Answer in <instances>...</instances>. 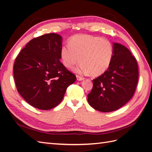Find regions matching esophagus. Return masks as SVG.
<instances>
[{"instance_id":"1","label":"esophagus","mask_w":152,"mask_h":152,"mask_svg":"<svg viewBox=\"0 0 152 152\" xmlns=\"http://www.w3.org/2000/svg\"><path fill=\"white\" fill-rule=\"evenodd\" d=\"M77 79L79 80V81H80V80H82L84 79V77H82V76L80 75H77Z\"/></svg>"}]
</instances>
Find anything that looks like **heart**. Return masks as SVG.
Segmentation results:
<instances>
[{
  "label": "heart",
  "mask_w": 152,
  "mask_h": 152,
  "mask_svg": "<svg viewBox=\"0 0 152 152\" xmlns=\"http://www.w3.org/2000/svg\"><path fill=\"white\" fill-rule=\"evenodd\" d=\"M63 65L70 68L81 63L75 71L90 73L93 76L103 74L110 66L114 54L112 43L107 39L90 35H75L60 50Z\"/></svg>",
  "instance_id": "heart-1"
}]
</instances>
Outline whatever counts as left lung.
Returning <instances> with one entry per match:
<instances>
[{"label": "left lung", "instance_id": "left-lung-1", "mask_svg": "<svg viewBox=\"0 0 152 152\" xmlns=\"http://www.w3.org/2000/svg\"><path fill=\"white\" fill-rule=\"evenodd\" d=\"M114 54L108 70L93 80V87L87 95L92 107L102 112L118 110L134 94L139 71L135 57L126 47L114 43Z\"/></svg>", "mask_w": 152, "mask_h": 152}]
</instances>
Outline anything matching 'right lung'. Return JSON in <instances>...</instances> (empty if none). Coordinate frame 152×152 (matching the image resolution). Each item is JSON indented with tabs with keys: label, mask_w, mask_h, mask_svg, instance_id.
<instances>
[{
	"label": "right lung",
	"mask_w": 152,
	"mask_h": 152,
	"mask_svg": "<svg viewBox=\"0 0 152 152\" xmlns=\"http://www.w3.org/2000/svg\"><path fill=\"white\" fill-rule=\"evenodd\" d=\"M61 43L56 34L41 35L29 41L16 58L13 73L17 90L36 108L56 107L77 79L59 60Z\"/></svg>",
	"instance_id": "add662e5"
}]
</instances>
